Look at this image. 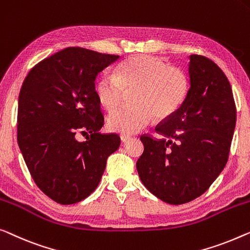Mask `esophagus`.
I'll use <instances>...</instances> for the list:
<instances>
[{
  "label": "esophagus",
  "mask_w": 250,
  "mask_h": 250,
  "mask_svg": "<svg viewBox=\"0 0 250 250\" xmlns=\"http://www.w3.org/2000/svg\"><path fill=\"white\" fill-rule=\"evenodd\" d=\"M121 140H122L123 143H126V142H128L129 140H131V136H129V135H121Z\"/></svg>",
  "instance_id": "34e87169"
}]
</instances>
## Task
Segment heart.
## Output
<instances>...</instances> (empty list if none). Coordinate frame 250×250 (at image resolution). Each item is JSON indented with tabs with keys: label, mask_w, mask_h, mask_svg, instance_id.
Returning <instances> with one entry per match:
<instances>
[{
	"label": "heart",
	"mask_w": 250,
	"mask_h": 250,
	"mask_svg": "<svg viewBox=\"0 0 250 250\" xmlns=\"http://www.w3.org/2000/svg\"><path fill=\"white\" fill-rule=\"evenodd\" d=\"M189 78L180 67L152 55H135L121 63L115 77L104 74L97 80L95 93L101 106L114 110L125 93L132 95V108H122L107 118L111 132L135 134L153 121H165L175 115L189 92Z\"/></svg>",
	"instance_id": "obj_1"
}]
</instances>
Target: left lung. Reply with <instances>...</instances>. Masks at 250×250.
Returning <instances> with one entry per match:
<instances>
[{"label": "left lung", "mask_w": 250, "mask_h": 250, "mask_svg": "<svg viewBox=\"0 0 250 250\" xmlns=\"http://www.w3.org/2000/svg\"><path fill=\"white\" fill-rule=\"evenodd\" d=\"M189 92L178 111L158 125L161 140L142 135L136 162L141 182L168 204H184L204 194L226 167L236 104L226 74L213 61L190 55Z\"/></svg>", "instance_id": "left-lung-1"}]
</instances>
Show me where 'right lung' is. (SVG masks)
Here are the masks:
<instances>
[{
  "mask_svg": "<svg viewBox=\"0 0 250 250\" xmlns=\"http://www.w3.org/2000/svg\"><path fill=\"white\" fill-rule=\"evenodd\" d=\"M118 59L67 47L32 67L21 86L18 144L36 185L57 203L88 197L121 144L116 134L99 133L104 116L95 93L97 75Z\"/></svg>",
  "mask_w": 250,
  "mask_h": 250,
  "instance_id": "add662e5",
  "label": "right lung"
}]
</instances>
